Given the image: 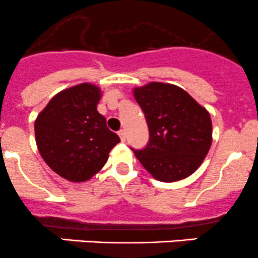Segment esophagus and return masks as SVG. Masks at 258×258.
<instances>
[{
	"label": "esophagus",
	"instance_id": "obj_1",
	"mask_svg": "<svg viewBox=\"0 0 258 258\" xmlns=\"http://www.w3.org/2000/svg\"><path fill=\"white\" fill-rule=\"evenodd\" d=\"M119 137H120L121 142H125L126 140V132L124 129H121L120 132H119Z\"/></svg>",
	"mask_w": 258,
	"mask_h": 258
}]
</instances>
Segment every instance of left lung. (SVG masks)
<instances>
[{
  "label": "left lung",
  "mask_w": 258,
  "mask_h": 258,
  "mask_svg": "<svg viewBox=\"0 0 258 258\" xmlns=\"http://www.w3.org/2000/svg\"><path fill=\"white\" fill-rule=\"evenodd\" d=\"M145 115L149 142L133 149L143 167L160 182L189 177L202 164L212 144L210 113L175 85L150 83L134 89Z\"/></svg>",
  "instance_id": "1"
}]
</instances>
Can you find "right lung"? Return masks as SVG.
<instances>
[{"instance_id": "add662e5", "label": "right lung", "mask_w": 258, "mask_h": 258, "mask_svg": "<svg viewBox=\"0 0 258 258\" xmlns=\"http://www.w3.org/2000/svg\"><path fill=\"white\" fill-rule=\"evenodd\" d=\"M100 89L80 84L56 94L35 121L39 152L55 173L71 182L95 175L120 142L96 110Z\"/></svg>"}]
</instances>
